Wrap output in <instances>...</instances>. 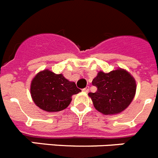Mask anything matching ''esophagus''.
Listing matches in <instances>:
<instances>
[{
	"mask_svg": "<svg viewBox=\"0 0 158 158\" xmlns=\"http://www.w3.org/2000/svg\"><path fill=\"white\" fill-rule=\"evenodd\" d=\"M89 86H87V87H85V89H83V92H85V93H89Z\"/></svg>",
	"mask_w": 158,
	"mask_h": 158,
	"instance_id": "34e87169",
	"label": "esophagus"
}]
</instances>
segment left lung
I'll return each mask as SVG.
<instances>
[{
    "label": "left lung",
    "instance_id": "1",
    "mask_svg": "<svg viewBox=\"0 0 158 158\" xmlns=\"http://www.w3.org/2000/svg\"><path fill=\"white\" fill-rule=\"evenodd\" d=\"M92 84L97 90L89 96L95 108L104 115L122 112L133 100L136 92L135 78L120 68L107 73L100 71Z\"/></svg>",
    "mask_w": 158,
    "mask_h": 158
}]
</instances>
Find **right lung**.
Instances as JSON below:
<instances>
[{
  "label": "right lung",
  "instance_id": "obj_1",
  "mask_svg": "<svg viewBox=\"0 0 158 158\" xmlns=\"http://www.w3.org/2000/svg\"><path fill=\"white\" fill-rule=\"evenodd\" d=\"M30 90L35 104L48 112H56L66 108L70 104L73 95L81 91L74 82L49 69L36 74L31 84Z\"/></svg>",
  "mask_w": 158,
  "mask_h": 158
}]
</instances>
